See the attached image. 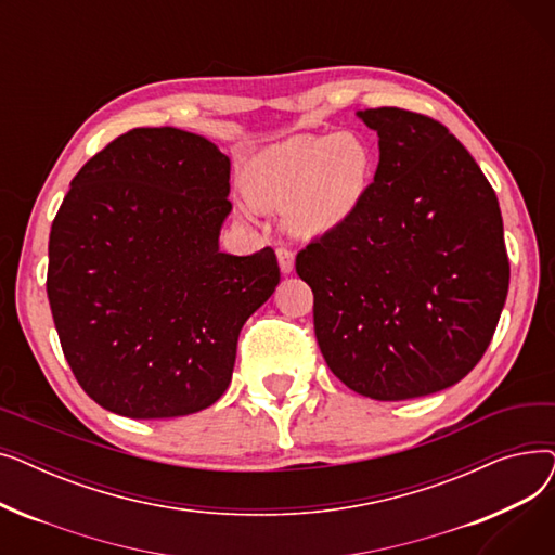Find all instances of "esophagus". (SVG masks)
Returning <instances> with one entry per match:
<instances>
[{"label": "esophagus", "instance_id": "obj_1", "mask_svg": "<svg viewBox=\"0 0 555 555\" xmlns=\"http://www.w3.org/2000/svg\"><path fill=\"white\" fill-rule=\"evenodd\" d=\"M276 258H279V268L283 274H289L295 270V251L287 247H279L276 249Z\"/></svg>", "mask_w": 555, "mask_h": 555}]
</instances>
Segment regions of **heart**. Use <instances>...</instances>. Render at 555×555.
Wrapping results in <instances>:
<instances>
[{"label":"heart","mask_w":555,"mask_h":555,"mask_svg":"<svg viewBox=\"0 0 555 555\" xmlns=\"http://www.w3.org/2000/svg\"><path fill=\"white\" fill-rule=\"evenodd\" d=\"M375 153L356 132L285 139L249 159L243 172L256 209L285 207V220L306 236L351 220L371 189Z\"/></svg>","instance_id":"b5f03b06"}]
</instances>
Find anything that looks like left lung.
Here are the masks:
<instances>
[{
  "instance_id": "1",
  "label": "left lung",
  "mask_w": 555,
  "mask_h": 555,
  "mask_svg": "<svg viewBox=\"0 0 555 555\" xmlns=\"http://www.w3.org/2000/svg\"><path fill=\"white\" fill-rule=\"evenodd\" d=\"M380 162L356 216L297 254L314 335L339 380L410 400L463 380L498 328L511 266L498 195L431 116L358 112Z\"/></svg>"
}]
</instances>
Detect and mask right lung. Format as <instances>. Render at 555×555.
Returning <instances> with one entry per match:
<instances>
[{
	"instance_id": "right-lung-1",
	"label": "right lung",
	"mask_w": 555,
	"mask_h": 555,
	"mask_svg": "<svg viewBox=\"0 0 555 555\" xmlns=\"http://www.w3.org/2000/svg\"><path fill=\"white\" fill-rule=\"evenodd\" d=\"M229 157L178 128H134L87 162L49 236L47 295L82 391L175 418L229 387L243 324L281 281L272 247L218 249Z\"/></svg>"
}]
</instances>
